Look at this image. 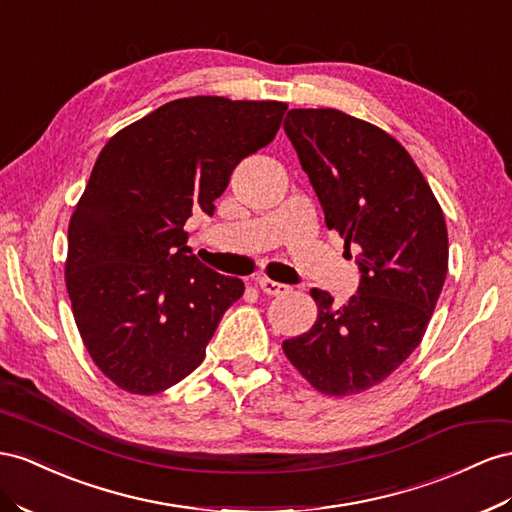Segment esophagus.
I'll return each instance as SVG.
<instances>
[{
	"label": "esophagus",
	"instance_id": "1",
	"mask_svg": "<svg viewBox=\"0 0 512 512\" xmlns=\"http://www.w3.org/2000/svg\"><path fill=\"white\" fill-rule=\"evenodd\" d=\"M258 288L262 290V293H267V295H282V293H286V290H288L286 284L273 282V280H269V278H260V280H258Z\"/></svg>",
	"mask_w": 512,
	"mask_h": 512
}]
</instances>
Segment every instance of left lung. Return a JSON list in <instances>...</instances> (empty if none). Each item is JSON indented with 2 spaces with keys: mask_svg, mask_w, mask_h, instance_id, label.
<instances>
[{
  "mask_svg": "<svg viewBox=\"0 0 512 512\" xmlns=\"http://www.w3.org/2000/svg\"><path fill=\"white\" fill-rule=\"evenodd\" d=\"M284 131L319 196L325 224L357 250V293L319 308L310 331L282 349L327 396L364 392L418 347L448 273L441 206L411 155L390 133L338 109H290Z\"/></svg>",
  "mask_w": 512,
  "mask_h": 512,
  "instance_id": "left-lung-1",
  "label": "left lung"
}]
</instances>
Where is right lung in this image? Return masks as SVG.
Returning <instances> with one entry per match:
<instances>
[{
  "label": "right lung",
  "instance_id": "right-lung-1",
  "mask_svg": "<svg viewBox=\"0 0 512 512\" xmlns=\"http://www.w3.org/2000/svg\"><path fill=\"white\" fill-rule=\"evenodd\" d=\"M286 103L189 96L118 131L68 224L66 290L92 362L153 396L196 370L245 284L191 254L193 206L213 215L237 165L278 133Z\"/></svg>",
  "mask_w": 512,
  "mask_h": 512
}]
</instances>
